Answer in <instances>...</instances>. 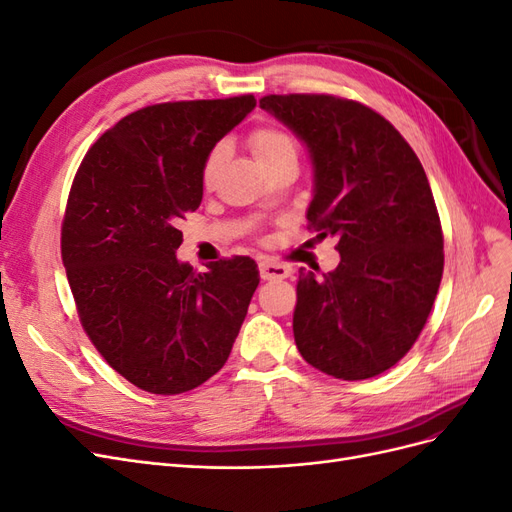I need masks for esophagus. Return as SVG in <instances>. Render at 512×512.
<instances>
[{"label":"esophagus","instance_id":"obj_1","mask_svg":"<svg viewBox=\"0 0 512 512\" xmlns=\"http://www.w3.org/2000/svg\"><path fill=\"white\" fill-rule=\"evenodd\" d=\"M292 273V269L288 265H282V262L275 260H262L260 262V277L262 280H284Z\"/></svg>","mask_w":512,"mask_h":512}]
</instances>
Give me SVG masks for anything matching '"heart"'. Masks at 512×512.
I'll list each match as a JSON object with an SVG mask.
<instances>
[{"mask_svg":"<svg viewBox=\"0 0 512 512\" xmlns=\"http://www.w3.org/2000/svg\"><path fill=\"white\" fill-rule=\"evenodd\" d=\"M250 149H252V156L256 158V162L262 166V170H267L269 166H273L280 160L297 158V143H294V138L288 132H284L282 128H273V126L254 130L250 134ZM222 162H224V147L218 145L215 149H211V153L203 164V183L205 185H211L215 181V177H218Z\"/></svg>","mask_w":512,"mask_h":512,"instance_id":"1","label":"heart"}]
</instances>
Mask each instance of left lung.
Masks as SVG:
<instances>
[{
    "label": "left lung",
    "instance_id": "1",
    "mask_svg": "<svg viewBox=\"0 0 512 512\" xmlns=\"http://www.w3.org/2000/svg\"><path fill=\"white\" fill-rule=\"evenodd\" d=\"M305 145V218L337 239L339 265L299 269L292 331L303 359L342 380L374 378L416 342L442 280V228L412 147L371 108L333 96H265Z\"/></svg>",
    "mask_w": 512,
    "mask_h": 512
}]
</instances>
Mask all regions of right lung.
Instances as JSON below:
<instances>
[{
  "label": "right lung",
  "mask_w": 512,
  "mask_h": 512,
  "mask_svg": "<svg viewBox=\"0 0 512 512\" xmlns=\"http://www.w3.org/2000/svg\"><path fill=\"white\" fill-rule=\"evenodd\" d=\"M254 106L239 96L141 108L98 138L74 177L61 258L76 309L106 363L143 391L177 395L218 374L260 282L247 256L207 273L177 258L207 156Z\"/></svg>",
  "instance_id": "1"
}]
</instances>
